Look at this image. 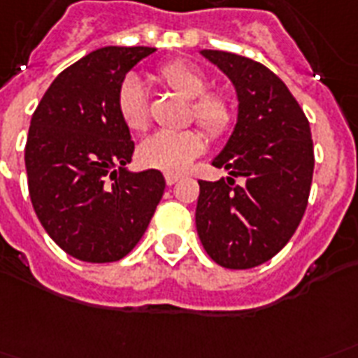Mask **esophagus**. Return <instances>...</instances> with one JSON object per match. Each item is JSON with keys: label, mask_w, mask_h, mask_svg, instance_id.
Instances as JSON below:
<instances>
[{"label": "esophagus", "mask_w": 358, "mask_h": 358, "mask_svg": "<svg viewBox=\"0 0 358 358\" xmlns=\"http://www.w3.org/2000/svg\"><path fill=\"white\" fill-rule=\"evenodd\" d=\"M180 180L178 174H165V182H166V186H172V184H176Z\"/></svg>", "instance_id": "esophagus-1"}]
</instances>
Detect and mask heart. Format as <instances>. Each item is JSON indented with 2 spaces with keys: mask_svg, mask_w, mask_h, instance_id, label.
Returning <instances> with one entry per match:
<instances>
[{
  "mask_svg": "<svg viewBox=\"0 0 358 358\" xmlns=\"http://www.w3.org/2000/svg\"><path fill=\"white\" fill-rule=\"evenodd\" d=\"M159 81L192 100V119L210 138H220L233 123V104L224 91H208V79L199 68L172 60L155 71ZM115 108L123 125L132 132H142L150 125V106L144 85L138 78L129 76L121 81L115 94ZM205 148L201 132L159 131L150 134L138 145V161L144 166L163 172H182Z\"/></svg>",
  "mask_w": 358,
  "mask_h": 358,
  "instance_id": "1",
  "label": "heart"
}]
</instances>
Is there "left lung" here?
I'll list each match as a JSON object with an SVG mask.
<instances>
[{
	"mask_svg": "<svg viewBox=\"0 0 358 358\" xmlns=\"http://www.w3.org/2000/svg\"><path fill=\"white\" fill-rule=\"evenodd\" d=\"M201 52L235 85L239 117L213 161L234 178L201 180L195 224L218 266L250 269L271 260L303 218L315 166L311 129L292 92L269 68L233 52Z\"/></svg>",
	"mask_w": 358,
	"mask_h": 358,
	"instance_id": "8db88e82",
	"label": "left lung"
}]
</instances>
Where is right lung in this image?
Segmentation results:
<instances>
[{"mask_svg": "<svg viewBox=\"0 0 358 358\" xmlns=\"http://www.w3.org/2000/svg\"><path fill=\"white\" fill-rule=\"evenodd\" d=\"M153 47H104L66 68L31 115L24 148L41 226L66 254L108 264L136 246L165 192L155 169L129 172L134 142L115 94Z\"/></svg>", "mask_w": 358, "mask_h": 358, "instance_id": "right-lung-1", "label": "right lung"}]
</instances>
